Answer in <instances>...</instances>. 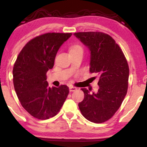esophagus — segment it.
I'll return each instance as SVG.
<instances>
[{"label": "esophagus", "instance_id": "34e87169", "mask_svg": "<svg viewBox=\"0 0 147 147\" xmlns=\"http://www.w3.org/2000/svg\"><path fill=\"white\" fill-rule=\"evenodd\" d=\"M69 90H70V92H73V91H75V90H77V88L76 87H74V86H69Z\"/></svg>", "mask_w": 147, "mask_h": 147}]
</instances>
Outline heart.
<instances>
[{
  "label": "heart",
  "instance_id": "1",
  "mask_svg": "<svg viewBox=\"0 0 147 147\" xmlns=\"http://www.w3.org/2000/svg\"><path fill=\"white\" fill-rule=\"evenodd\" d=\"M83 52V48L80 45L76 43V44L72 45L70 48V52Z\"/></svg>",
  "mask_w": 147,
  "mask_h": 147
}]
</instances>
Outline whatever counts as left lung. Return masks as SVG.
I'll list each match as a JSON object with an SVG mask.
<instances>
[{
    "instance_id": "1",
    "label": "left lung",
    "mask_w": 147,
    "mask_h": 147,
    "mask_svg": "<svg viewBox=\"0 0 147 147\" xmlns=\"http://www.w3.org/2000/svg\"><path fill=\"white\" fill-rule=\"evenodd\" d=\"M74 35L90 54V72L99 76L97 92L82 88L84 99L79 103L83 116L94 123H102L113 116L128 89L129 68L122 50L109 35L99 32H77Z\"/></svg>"
}]
</instances>
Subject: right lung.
<instances>
[{
  "label": "right lung",
  "mask_w": 147,
  "mask_h": 147,
  "mask_svg": "<svg viewBox=\"0 0 147 147\" xmlns=\"http://www.w3.org/2000/svg\"><path fill=\"white\" fill-rule=\"evenodd\" d=\"M72 33H47L25 45L13 68L14 90L22 106L33 117L47 119L58 113L69 93L67 86H48L46 73L59 49Z\"/></svg>",
  "instance_id": "1"
}]
</instances>
